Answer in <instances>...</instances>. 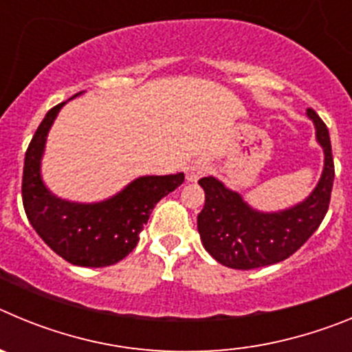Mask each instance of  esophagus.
<instances>
[{"mask_svg": "<svg viewBox=\"0 0 352 352\" xmlns=\"http://www.w3.org/2000/svg\"><path fill=\"white\" fill-rule=\"evenodd\" d=\"M185 173H186V179H188V182H197L199 178H203L204 174L208 173V166L201 160L192 162V164H188V166H186Z\"/></svg>", "mask_w": 352, "mask_h": 352, "instance_id": "obj_1", "label": "esophagus"}]
</instances>
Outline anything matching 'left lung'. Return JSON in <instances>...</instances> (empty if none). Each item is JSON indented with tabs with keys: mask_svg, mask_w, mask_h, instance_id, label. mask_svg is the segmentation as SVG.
I'll return each instance as SVG.
<instances>
[{
	"mask_svg": "<svg viewBox=\"0 0 352 352\" xmlns=\"http://www.w3.org/2000/svg\"><path fill=\"white\" fill-rule=\"evenodd\" d=\"M307 116L316 125L317 142L324 149V169L312 194L303 203L276 213H263L245 203L238 192L219 179L201 178L206 203L197 214L204 248L227 268L254 270L280 263L292 256L317 231L331 199L335 166L329 132L314 109Z\"/></svg>",
	"mask_w": 352,
	"mask_h": 352,
	"instance_id": "1",
	"label": "left lung"
}]
</instances>
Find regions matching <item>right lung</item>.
<instances>
[{
    "mask_svg": "<svg viewBox=\"0 0 352 352\" xmlns=\"http://www.w3.org/2000/svg\"><path fill=\"white\" fill-rule=\"evenodd\" d=\"M77 96V95H76ZM63 104L45 114L26 149L23 173V204L36 234L76 266L104 268L125 259L138 247L139 232L164 195L185 182V174L142 176L102 203L63 201L45 188L40 176L45 139Z\"/></svg>",
    "mask_w": 352,
    "mask_h": 352,
    "instance_id": "add662e5",
    "label": "right lung"
}]
</instances>
